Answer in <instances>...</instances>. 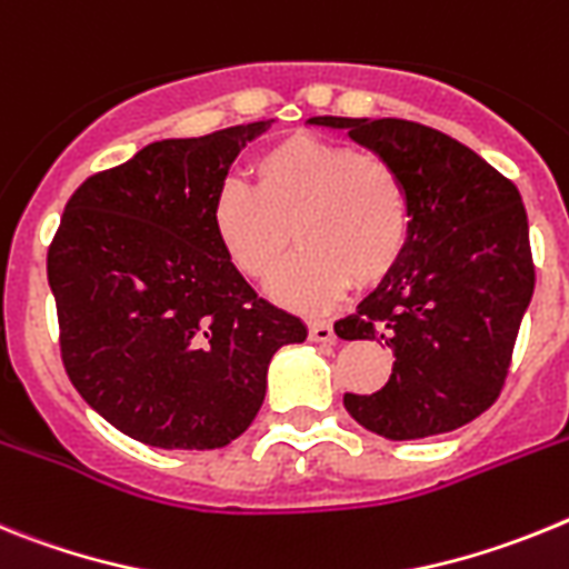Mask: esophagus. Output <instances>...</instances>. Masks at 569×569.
<instances>
[{
    "label": "esophagus",
    "mask_w": 569,
    "mask_h": 569,
    "mask_svg": "<svg viewBox=\"0 0 569 569\" xmlns=\"http://www.w3.org/2000/svg\"><path fill=\"white\" fill-rule=\"evenodd\" d=\"M309 338H312L315 343H335L338 335H335V326L329 323V320H312V323H309Z\"/></svg>",
    "instance_id": "34e87169"
}]
</instances>
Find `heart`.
I'll use <instances>...</instances> for the list:
<instances>
[{
	"mask_svg": "<svg viewBox=\"0 0 569 569\" xmlns=\"http://www.w3.org/2000/svg\"><path fill=\"white\" fill-rule=\"evenodd\" d=\"M254 189L220 182L211 229L246 278L266 280L283 263L291 231L300 251L271 280V295L320 312L352 286H378L401 263L412 206L401 171L378 151L295 134L251 162Z\"/></svg>",
	"mask_w": 569,
	"mask_h": 569,
	"instance_id": "heart-1",
	"label": "heart"
}]
</instances>
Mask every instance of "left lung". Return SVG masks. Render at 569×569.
<instances>
[{"label": "left lung", "instance_id": "left-lung-1", "mask_svg": "<svg viewBox=\"0 0 569 569\" xmlns=\"http://www.w3.org/2000/svg\"><path fill=\"white\" fill-rule=\"evenodd\" d=\"M401 171L412 229L401 263L335 323L343 340H383L387 387L343 395L346 412L389 441L443 435L496 403L536 289L518 189L452 137L409 120L312 117Z\"/></svg>", "mask_w": 569, "mask_h": 569}]
</instances>
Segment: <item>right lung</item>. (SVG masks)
I'll return each mask as SVG.
<instances>
[{
	"label": "right lung",
	"mask_w": 569,
	"mask_h": 569,
	"mask_svg": "<svg viewBox=\"0 0 569 569\" xmlns=\"http://www.w3.org/2000/svg\"><path fill=\"white\" fill-rule=\"evenodd\" d=\"M271 120L160 140L88 177L48 249L62 363L134 441L217 449L249 429L271 355L306 326L234 269L211 229L231 162Z\"/></svg>",
	"instance_id": "right-lung-1"
}]
</instances>
